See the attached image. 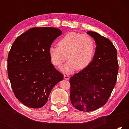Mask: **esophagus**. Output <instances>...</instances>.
<instances>
[{
  "label": "esophagus",
  "mask_w": 129,
  "mask_h": 129,
  "mask_svg": "<svg viewBox=\"0 0 129 129\" xmlns=\"http://www.w3.org/2000/svg\"><path fill=\"white\" fill-rule=\"evenodd\" d=\"M64 78L65 80H69V76L68 75H64Z\"/></svg>",
  "instance_id": "1"
}]
</instances>
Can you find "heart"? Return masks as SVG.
Returning <instances> with one entry per match:
<instances>
[{"mask_svg":"<svg viewBox=\"0 0 129 129\" xmlns=\"http://www.w3.org/2000/svg\"><path fill=\"white\" fill-rule=\"evenodd\" d=\"M58 47H51L49 54L54 66L60 67L64 62L69 61L61 69L71 73L75 68L82 70L91 62L95 52V43L88 35L69 32L61 39Z\"/></svg>","mask_w":129,"mask_h":129,"instance_id":"1","label":"heart"}]
</instances>
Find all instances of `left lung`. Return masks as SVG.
<instances>
[{"label":"left lung","mask_w":129,"mask_h":129,"mask_svg":"<svg viewBox=\"0 0 129 129\" xmlns=\"http://www.w3.org/2000/svg\"><path fill=\"white\" fill-rule=\"evenodd\" d=\"M86 33L97 45L93 60L69 80L71 103L82 112L95 110L108 102L118 72L117 49L112 41L97 32Z\"/></svg>","instance_id":"8db88e82"}]
</instances>
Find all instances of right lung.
Returning a JSON list of instances; mask_svg holds the SVG:
<instances>
[{"label":"right lung","mask_w":129,"mask_h":129,"mask_svg":"<svg viewBox=\"0 0 129 129\" xmlns=\"http://www.w3.org/2000/svg\"><path fill=\"white\" fill-rule=\"evenodd\" d=\"M62 34L58 28H32L16 39L9 52L7 71L12 90L21 103L40 108L64 76L51 64L49 48Z\"/></svg>","instance_id":"right-lung-1"}]
</instances>
